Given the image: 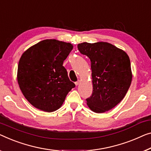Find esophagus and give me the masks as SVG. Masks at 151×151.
<instances>
[{
	"instance_id": "esophagus-1",
	"label": "esophagus",
	"mask_w": 151,
	"mask_h": 151,
	"mask_svg": "<svg viewBox=\"0 0 151 151\" xmlns=\"http://www.w3.org/2000/svg\"><path fill=\"white\" fill-rule=\"evenodd\" d=\"M80 84V81H77L75 82V85H78Z\"/></svg>"
}]
</instances>
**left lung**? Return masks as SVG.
<instances>
[{
    "label": "left lung",
    "mask_w": 151,
    "mask_h": 151,
    "mask_svg": "<svg viewBox=\"0 0 151 151\" xmlns=\"http://www.w3.org/2000/svg\"><path fill=\"white\" fill-rule=\"evenodd\" d=\"M80 53L91 61L93 92L86 99L92 111L102 113L124 98L132 79L129 56L124 51L106 42H83Z\"/></svg>",
    "instance_id": "1"
}]
</instances>
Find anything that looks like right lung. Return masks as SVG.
I'll use <instances>...</instances> for the list:
<instances>
[{"label": "right lung", "instance_id": "obj_1", "mask_svg": "<svg viewBox=\"0 0 151 151\" xmlns=\"http://www.w3.org/2000/svg\"><path fill=\"white\" fill-rule=\"evenodd\" d=\"M73 48L69 42L46 39L22 54L17 82L24 97L33 106L45 112L55 111L75 87L63 66Z\"/></svg>", "mask_w": 151, "mask_h": 151}]
</instances>
